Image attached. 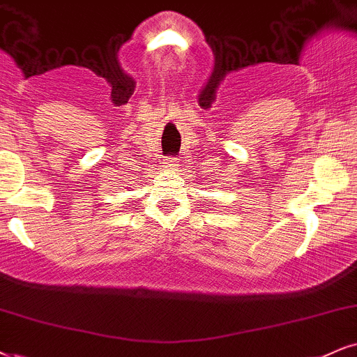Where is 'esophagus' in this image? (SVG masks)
I'll list each match as a JSON object with an SVG mask.
<instances>
[{"mask_svg": "<svg viewBox=\"0 0 357 357\" xmlns=\"http://www.w3.org/2000/svg\"><path fill=\"white\" fill-rule=\"evenodd\" d=\"M177 160H178V158H170V160L167 162V167H170L172 170H177V167H178Z\"/></svg>", "mask_w": 357, "mask_h": 357, "instance_id": "1", "label": "esophagus"}]
</instances>
